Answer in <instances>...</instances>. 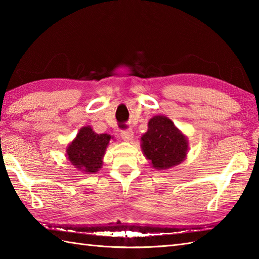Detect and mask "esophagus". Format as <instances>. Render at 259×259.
I'll return each mask as SVG.
<instances>
[{"label": "esophagus", "mask_w": 259, "mask_h": 259, "mask_svg": "<svg viewBox=\"0 0 259 259\" xmlns=\"http://www.w3.org/2000/svg\"><path fill=\"white\" fill-rule=\"evenodd\" d=\"M121 138L124 141H131L134 138V131L133 129H126L121 131Z\"/></svg>", "instance_id": "34e87169"}]
</instances>
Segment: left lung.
I'll use <instances>...</instances> for the list:
<instances>
[{"mask_svg":"<svg viewBox=\"0 0 259 259\" xmlns=\"http://www.w3.org/2000/svg\"><path fill=\"white\" fill-rule=\"evenodd\" d=\"M141 149L153 168L166 170L185 160L188 140L169 118L155 115L148 122V131L141 137Z\"/></svg>","mask_w":259,"mask_h":259,"instance_id":"obj_1","label":"left lung"}]
</instances>
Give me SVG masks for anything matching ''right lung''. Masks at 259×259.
Listing matches in <instances>:
<instances>
[{
    "label": "right lung",
    "mask_w": 259,
    "mask_h": 259,
    "mask_svg": "<svg viewBox=\"0 0 259 259\" xmlns=\"http://www.w3.org/2000/svg\"><path fill=\"white\" fill-rule=\"evenodd\" d=\"M111 139L110 135H98L90 125L83 126L67 148L69 161L80 171L97 172L102 167L104 152Z\"/></svg>",
    "instance_id": "1"
}]
</instances>
